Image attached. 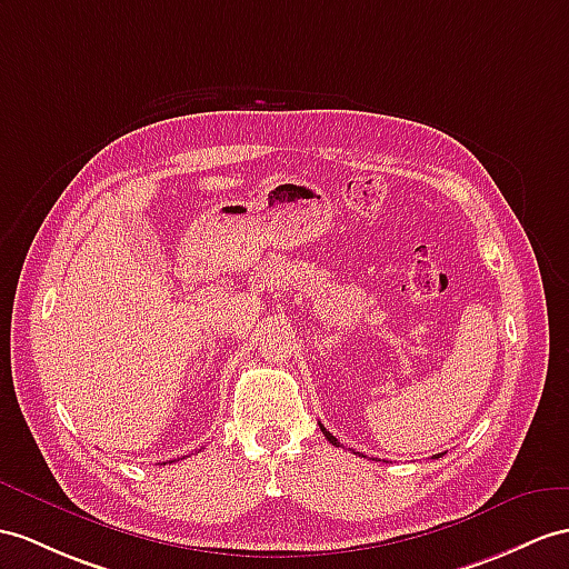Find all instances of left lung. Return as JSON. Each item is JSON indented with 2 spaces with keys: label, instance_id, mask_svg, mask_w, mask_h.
<instances>
[{
  "label": "left lung",
  "instance_id": "left-lung-1",
  "mask_svg": "<svg viewBox=\"0 0 569 569\" xmlns=\"http://www.w3.org/2000/svg\"><path fill=\"white\" fill-rule=\"evenodd\" d=\"M321 432H323V435H326V439H328V441H330V445H336V447H340V441H338V439H336V437H332V435H330V432H326V427H323V425H321ZM437 456H439V453H437Z\"/></svg>",
  "mask_w": 569,
  "mask_h": 569
}]
</instances>
